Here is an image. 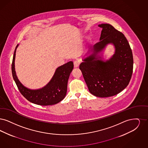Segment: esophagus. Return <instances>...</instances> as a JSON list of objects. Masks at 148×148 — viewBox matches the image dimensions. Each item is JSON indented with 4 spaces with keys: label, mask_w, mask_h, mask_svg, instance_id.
Returning <instances> with one entry per match:
<instances>
[{
    "label": "esophagus",
    "mask_w": 148,
    "mask_h": 148,
    "mask_svg": "<svg viewBox=\"0 0 148 148\" xmlns=\"http://www.w3.org/2000/svg\"><path fill=\"white\" fill-rule=\"evenodd\" d=\"M73 64H74V67L75 68L78 67L79 66V61H77V60L75 61L74 62H73Z\"/></svg>",
    "instance_id": "esophagus-1"
}]
</instances>
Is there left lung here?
Instances as JSON below:
<instances>
[{
	"label": "left lung",
	"instance_id": "left-lung-1",
	"mask_svg": "<svg viewBox=\"0 0 148 148\" xmlns=\"http://www.w3.org/2000/svg\"><path fill=\"white\" fill-rule=\"evenodd\" d=\"M98 26L102 28L100 41L93 46V53L84 60L79 68L91 94L99 97L113 96L128 85L133 69V54L122 32L108 24ZM109 43L115 45V53L106 62L98 60L96 54Z\"/></svg>",
	"mask_w": 148,
	"mask_h": 148
}]
</instances>
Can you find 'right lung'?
Segmentation results:
<instances>
[{"label": "right lung", "mask_w": 148, "mask_h": 148, "mask_svg": "<svg viewBox=\"0 0 148 148\" xmlns=\"http://www.w3.org/2000/svg\"><path fill=\"white\" fill-rule=\"evenodd\" d=\"M18 46L14 53L12 71L13 78L21 94L29 102L40 106L53 105L61 101L66 95L68 79L73 69V62L70 61L58 67L50 82L44 88L31 90L20 83L15 73L14 61Z\"/></svg>", "instance_id": "right-lung-1"}]
</instances>
